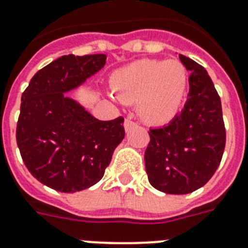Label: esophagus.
<instances>
[{
  "mask_svg": "<svg viewBox=\"0 0 248 248\" xmlns=\"http://www.w3.org/2000/svg\"><path fill=\"white\" fill-rule=\"evenodd\" d=\"M135 126H137V124H135V122H132L131 120L124 121V131L126 132L130 131V130H131L132 127H135Z\"/></svg>",
  "mask_w": 248,
  "mask_h": 248,
  "instance_id": "34e87169",
  "label": "esophagus"
}]
</instances>
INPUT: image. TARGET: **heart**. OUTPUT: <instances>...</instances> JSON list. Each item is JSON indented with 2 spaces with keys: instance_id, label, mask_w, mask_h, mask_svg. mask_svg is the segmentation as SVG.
I'll return each mask as SVG.
<instances>
[{
  "instance_id": "b5f03b06",
  "label": "heart",
  "mask_w": 248,
  "mask_h": 248,
  "mask_svg": "<svg viewBox=\"0 0 248 248\" xmlns=\"http://www.w3.org/2000/svg\"><path fill=\"white\" fill-rule=\"evenodd\" d=\"M111 87L120 101L138 104V114L144 122L161 126L174 120L182 109L188 73L175 60H140L117 70Z\"/></svg>"
}]
</instances>
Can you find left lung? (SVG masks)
<instances>
[{
	"label": "left lung",
	"instance_id": "8db88e82",
	"mask_svg": "<svg viewBox=\"0 0 248 248\" xmlns=\"http://www.w3.org/2000/svg\"><path fill=\"white\" fill-rule=\"evenodd\" d=\"M190 71L188 99L164 127L149 128L144 161L148 181L158 191L183 195L212 178L226 140L220 96L203 66L179 54Z\"/></svg>",
	"mask_w": 248,
	"mask_h": 248
}]
</instances>
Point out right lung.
<instances>
[{
	"label": "right lung",
	"instance_id": "right-lung-1",
	"mask_svg": "<svg viewBox=\"0 0 248 248\" xmlns=\"http://www.w3.org/2000/svg\"><path fill=\"white\" fill-rule=\"evenodd\" d=\"M105 61V54L60 57L39 70L22 94L18 148L30 173L53 190L78 192L93 186L124 140L122 117L100 121L66 94Z\"/></svg>",
	"mask_w": 248,
	"mask_h": 248
}]
</instances>
